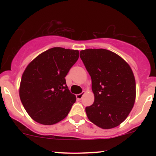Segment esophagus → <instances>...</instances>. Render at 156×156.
Masks as SVG:
<instances>
[{
	"mask_svg": "<svg viewBox=\"0 0 156 156\" xmlns=\"http://www.w3.org/2000/svg\"><path fill=\"white\" fill-rule=\"evenodd\" d=\"M83 94H84L83 92H81V93H80V94H76V98H77V100H78V101H80V100L82 99V98H83Z\"/></svg>",
	"mask_w": 156,
	"mask_h": 156,
	"instance_id": "1",
	"label": "esophagus"
}]
</instances>
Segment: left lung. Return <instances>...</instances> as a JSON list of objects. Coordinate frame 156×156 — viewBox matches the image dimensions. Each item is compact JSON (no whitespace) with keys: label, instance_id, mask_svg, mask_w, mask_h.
<instances>
[{"label":"left lung","instance_id":"8db88e82","mask_svg":"<svg viewBox=\"0 0 156 156\" xmlns=\"http://www.w3.org/2000/svg\"><path fill=\"white\" fill-rule=\"evenodd\" d=\"M80 58L92 78L94 101L86 107L89 119L103 129L120 125L133 108L136 81L133 71L119 55L105 49H87Z\"/></svg>","mask_w":156,"mask_h":156}]
</instances>
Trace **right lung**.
<instances>
[{
	"mask_svg": "<svg viewBox=\"0 0 156 156\" xmlns=\"http://www.w3.org/2000/svg\"><path fill=\"white\" fill-rule=\"evenodd\" d=\"M79 57V52L53 48L27 66L21 78L20 98L34 120L53 125L67 116L76 101L65 77Z\"/></svg>",
	"mask_w": 156,
	"mask_h": 156,
	"instance_id": "obj_1",
	"label": "right lung"
}]
</instances>
